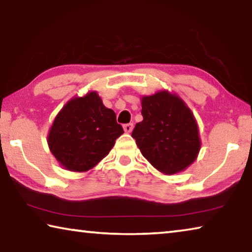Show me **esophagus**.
Segmentation results:
<instances>
[{
  "label": "esophagus",
  "mask_w": 252,
  "mask_h": 252,
  "mask_svg": "<svg viewBox=\"0 0 252 252\" xmlns=\"http://www.w3.org/2000/svg\"><path fill=\"white\" fill-rule=\"evenodd\" d=\"M123 129H125L126 133H130L132 129H133V123H126V125L123 126Z\"/></svg>",
  "instance_id": "1"
}]
</instances>
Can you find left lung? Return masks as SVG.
Listing matches in <instances>:
<instances>
[{"mask_svg": "<svg viewBox=\"0 0 252 252\" xmlns=\"http://www.w3.org/2000/svg\"><path fill=\"white\" fill-rule=\"evenodd\" d=\"M141 104L143 120L135 125L132 138L142 156L164 174L186 170L201 147L193 113L168 91L143 96Z\"/></svg>", "mask_w": 252, "mask_h": 252, "instance_id": "1", "label": "left lung"}]
</instances>
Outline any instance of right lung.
<instances>
[{
	"label": "right lung",
	"mask_w": 252,
	"mask_h": 252,
	"mask_svg": "<svg viewBox=\"0 0 252 252\" xmlns=\"http://www.w3.org/2000/svg\"><path fill=\"white\" fill-rule=\"evenodd\" d=\"M123 133L113 110L105 108L96 92L73 97L51 126L50 151L66 170L84 172L108 156Z\"/></svg>",
	"instance_id": "add662e5"
}]
</instances>
